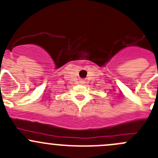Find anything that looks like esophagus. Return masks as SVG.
Here are the masks:
<instances>
[{
    "label": "esophagus",
    "instance_id": "34e87169",
    "mask_svg": "<svg viewBox=\"0 0 158 158\" xmlns=\"http://www.w3.org/2000/svg\"><path fill=\"white\" fill-rule=\"evenodd\" d=\"M81 84H84V81H80Z\"/></svg>",
    "mask_w": 158,
    "mask_h": 158
}]
</instances>
